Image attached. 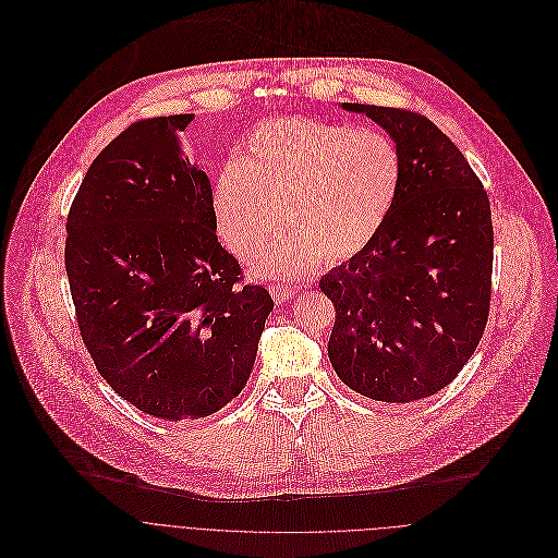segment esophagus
<instances>
[{"label":"esophagus","instance_id":"obj_1","mask_svg":"<svg viewBox=\"0 0 558 558\" xmlns=\"http://www.w3.org/2000/svg\"><path fill=\"white\" fill-rule=\"evenodd\" d=\"M270 294H272L275 303H286V301H290V299L296 296V292H294L292 288H286V286H272V288H270Z\"/></svg>","mask_w":558,"mask_h":558}]
</instances>
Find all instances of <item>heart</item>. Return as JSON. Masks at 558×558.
<instances>
[{"label":"heart","instance_id":"1","mask_svg":"<svg viewBox=\"0 0 558 558\" xmlns=\"http://www.w3.org/2000/svg\"><path fill=\"white\" fill-rule=\"evenodd\" d=\"M396 145L369 130L310 119H270L244 138L235 167L219 173L213 217L219 240L255 275L296 279L318 259L343 264L363 253L398 197Z\"/></svg>","mask_w":558,"mask_h":558}]
</instances>
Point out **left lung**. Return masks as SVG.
Segmentation results:
<instances>
[{
	"instance_id": "8db88e82",
	"label": "left lung",
	"mask_w": 558,
	"mask_h": 558,
	"mask_svg": "<svg viewBox=\"0 0 558 558\" xmlns=\"http://www.w3.org/2000/svg\"><path fill=\"white\" fill-rule=\"evenodd\" d=\"M393 141L402 180L372 244L318 286L337 307L327 356L356 393L415 402L475 354L490 310V202L464 154L426 117L343 102Z\"/></svg>"
}]
</instances>
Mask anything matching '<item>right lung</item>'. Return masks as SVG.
<instances>
[{
  "mask_svg": "<svg viewBox=\"0 0 558 558\" xmlns=\"http://www.w3.org/2000/svg\"><path fill=\"white\" fill-rule=\"evenodd\" d=\"M193 114L134 123L87 169L68 215L65 272L96 369L160 420L206 417L242 393L272 312L217 242L208 175L180 134Z\"/></svg>",
  "mask_w": 558,
  "mask_h": 558,
  "instance_id": "right-lung-1",
  "label": "right lung"
}]
</instances>
